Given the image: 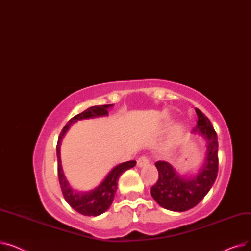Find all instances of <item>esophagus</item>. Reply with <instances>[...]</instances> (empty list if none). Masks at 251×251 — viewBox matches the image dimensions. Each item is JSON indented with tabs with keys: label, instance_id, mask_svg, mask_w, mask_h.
Segmentation results:
<instances>
[{
	"label": "esophagus",
	"instance_id": "34e87169",
	"mask_svg": "<svg viewBox=\"0 0 251 251\" xmlns=\"http://www.w3.org/2000/svg\"><path fill=\"white\" fill-rule=\"evenodd\" d=\"M149 157L148 156H140L139 159L137 160V167H139V168H141V167H144V166H147L148 164H149Z\"/></svg>",
	"mask_w": 251,
	"mask_h": 251
}]
</instances>
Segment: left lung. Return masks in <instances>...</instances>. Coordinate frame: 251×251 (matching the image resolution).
<instances>
[{"mask_svg": "<svg viewBox=\"0 0 251 251\" xmlns=\"http://www.w3.org/2000/svg\"><path fill=\"white\" fill-rule=\"evenodd\" d=\"M199 117L192 133L203 137L206 141V153L202 166L194 175H180L168 162L159 161L155 167L159 180L151 188L153 200L162 207L173 212H185L202 201L212 188L218 175V137L208 118L199 109Z\"/></svg>", "mask_w": 251, "mask_h": 251, "instance_id": "obj_1", "label": "left lung"}]
</instances>
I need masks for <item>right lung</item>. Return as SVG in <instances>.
<instances>
[{
	"instance_id": "right-lung-1",
	"label": "right lung",
	"mask_w": 251,
	"mask_h": 251,
	"mask_svg": "<svg viewBox=\"0 0 251 251\" xmlns=\"http://www.w3.org/2000/svg\"><path fill=\"white\" fill-rule=\"evenodd\" d=\"M114 104H103V105H94L83 111L82 113L74 116L69 122L65 125L62 129L60 136L58 138L57 143V157H58V176L60 186L62 189V193L64 195L65 201H67L72 208H74L76 212L84 216H99L111 206L114 197L117 190L118 180L126 170L133 168L136 165L135 161H129L122 164H119L114 167L110 173L107 175L102 182L100 184L98 187L89 191H76L70 186L69 182L66 179L62 164H61V142L63 137L65 136L66 132L69 130L71 125L79 120H83V119H91V118H98L102 116H108V110L113 108Z\"/></svg>"
}]
</instances>
